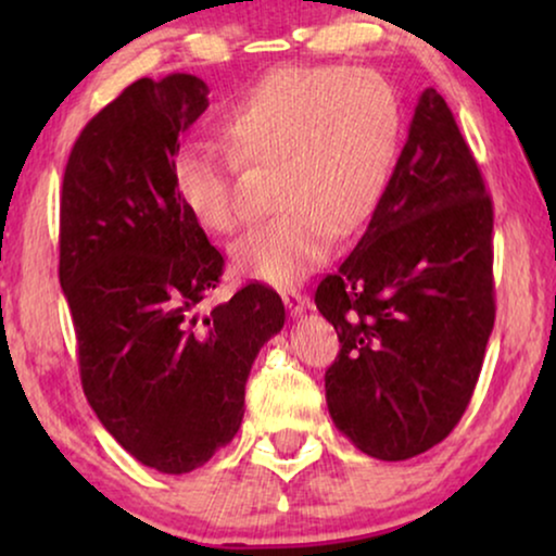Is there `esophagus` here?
Segmentation results:
<instances>
[{
  "mask_svg": "<svg viewBox=\"0 0 556 556\" xmlns=\"http://www.w3.org/2000/svg\"><path fill=\"white\" fill-rule=\"evenodd\" d=\"M283 303H286L288 314H291L293 318L301 316L303 311H306V306H308V301L303 299L301 293H295V291H286V293H283Z\"/></svg>",
  "mask_w": 556,
  "mask_h": 556,
  "instance_id": "esophagus-1",
  "label": "esophagus"
}]
</instances>
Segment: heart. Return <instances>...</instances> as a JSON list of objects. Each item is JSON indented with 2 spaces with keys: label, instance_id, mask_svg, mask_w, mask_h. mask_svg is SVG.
<instances>
[{
  "label": "heart",
  "instance_id": "heart-1",
  "mask_svg": "<svg viewBox=\"0 0 556 556\" xmlns=\"http://www.w3.org/2000/svg\"><path fill=\"white\" fill-rule=\"evenodd\" d=\"M230 151L189 143L174 159V189L197 223L232 235L245 223L240 164L273 169L280 215L235 242L238 273L288 288L329 255L331 235L356 230L392 177L402 139L394 88L375 71L280 67L227 113Z\"/></svg>",
  "mask_w": 556,
  "mask_h": 556
}]
</instances>
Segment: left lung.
<instances>
[{
  "label": "left lung",
  "mask_w": 556,
  "mask_h": 556,
  "mask_svg": "<svg viewBox=\"0 0 556 556\" xmlns=\"http://www.w3.org/2000/svg\"><path fill=\"white\" fill-rule=\"evenodd\" d=\"M491 232L476 159L425 88L367 232L316 288L341 344L326 405L362 453L415 458L466 413L496 318Z\"/></svg>",
  "instance_id": "1"
}]
</instances>
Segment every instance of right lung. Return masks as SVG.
Segmentation results:
<instances>
[{
  "label": "right lung",
  "mask_w": 556,
  "mask_h": 556,
  "mask_svg": "<svg viewBox=\"0 0 556 556\" xmlns=\"http://www.w3.org/2000/svg\"><path fill=\"white\" fill-rule=\"evenodd\" d=\"M207 96L189 73L131 83L80 131L60 200V286L83 390L124 451L172 476L238 435L255 356L286 321L261 283L200 308L225 261L172 166Z\"/></svg>",
  "instance_id": "1"
}]
</instances>
